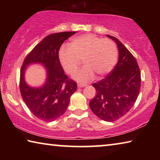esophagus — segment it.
I'll list each match as a JSON object with an SVG mask.
<instances>
[{"label":"esophagus","mask_w":160,"mask_h":160,"mask_svg":"<svg viewBox=\"0 0 160 160\" xmlns=\"http://www.w3.org/2000/svg\"><path fill=\"white\" fill-rule=\"evenodd\" d=\"M87 86L85 84H82V83H78V88H84V87Z\"/></svg>","instance_id":"obj_1"}]
</instances>
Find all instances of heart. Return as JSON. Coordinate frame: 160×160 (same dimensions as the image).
<instances>
[{"mask_svg":"<svg viewBox=\"0 0 160 160\" xmlns=\"http://www.w3.org/2000/svg\"><path fill=\"white\" fill-rule=\"evenodd\" d=\"M118 56L115 43L92 34L74 38L70 46H63L59 51L61 63L68 74L73 75L82 60L85 66L75 78L80 82H89L94 77L107 75L114 67Z\"/></svg>","mask_w":160,"mask_h":160,"instance_id":"heart-1","label":"heart"}]
</instances>
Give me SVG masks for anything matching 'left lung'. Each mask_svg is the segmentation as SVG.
Listing matches in <instances>:
<instances>
[{
    "label": "left lung",
    "mask_w": 160,
    "mask_h": 160,
    "mask_svg": "<svg viewBox=\"0 0 160 160\" xmlns=\"http://www.w3.org/2000/svg\"><path fill=\"white\" fill-rule=\"evenodd\" d=\"M107 36L117 44L118 61L104 79L92 85L97 94L90 100V107L102 120L112 122L122 117L133 107L140 92L141 75L132 54L117 38Z\"/></svg>",
    "instance_id": "1"
}]
</instances>
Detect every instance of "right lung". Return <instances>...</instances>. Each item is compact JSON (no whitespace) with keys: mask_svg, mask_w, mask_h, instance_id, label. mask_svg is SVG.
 <instances>
[{"mask_svg":"<svg viewBox=\"0 0 160 160\" xmlns=\"http://www.w3.org/2000/svg\"><path fill=\"white\" fill-rule=\"evenodd\" d=\"M76 32H63L46 37L29 52L20 70V90L27 107L34 116L46 122L53 121L66 112L70 97L77 90V83L64 73L59 61L58 51L63 43ZM44 64L48 70V80L43 87L32 88L23 80L28 64Z\"/></svg>","mask_w":160,"mask_h":160,"instance_id":"add662e5","label":"right lung"}]
</instances>
